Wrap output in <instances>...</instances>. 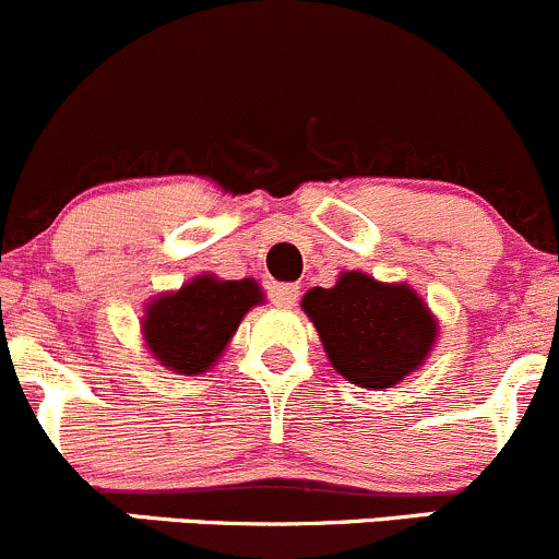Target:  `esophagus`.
<instances>
[{
    "instance_id": "1",
    "label": "esophagus",
    "mask_w": 559,
    "mask_h": 559,
    "mask_svg": "<svg viewBox=\"0 0 559 559\" xmlns=\"http://www.w3.org/2000/svg\"><path fill=\"white\" fill-rule=\"evenodd\" d=\"M297 297H300V286H295V284L270 286V302H273V306L292 308V306H297Z\"/></svg>"
}]
</instances>
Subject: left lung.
Listing matches in <instances>:
<instances>
[{"instance_id":"8db88e82","label":"left lung","mask_w":559,"mask_h":559,"mask_svg":"<svg viewBox=\"0 0 559 559\" xmlns=\"http://www.w3.org/2000/svg\"><path fill=\"white\" fill-rule=\"evenodd\" d=\"M332 368L352 384L389 389L414 373L436 341V319L405 284L343 273L332 289L302 297Z\"/></svg>"}]
</instances>
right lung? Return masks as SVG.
I'll return each mask as SVG.
<instances>
[{
  "label": "right lung",
  "mask_w": 559,
  "mask_h": 559,
  "mask_svg": "<svg viewBox=\"0 0 559 559\" xmlns=\"http://www.w3.org/2000/svg\"><path fill=\"white\" fill-rule=\"evenodd\" d=\"M257 302H262V292L251 278L216 281L202 275L175 295L151 302L143 319L145 343L175 373H205Z\"/></svg>",
  "instance_id": "1"
}]
</instances>
